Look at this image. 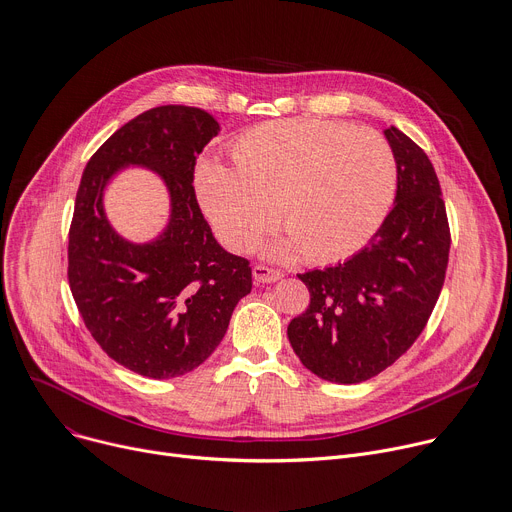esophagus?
Instances as JSON below:
<instances>
[{
    "instance_id": "obj_1",
    "label": "esophagus",
    "mask_w": 512,
    "mask_h": 512,
    "mask_svg": "<svg viewBox=\"0 0 512 512\" xmlns=\"http://www.w3.org/2000/svg\"><path fill=\"white\" fill-rule=\"evenodd\" d=\"M284 277L282 271L277 269H271V267H265V265H255L253 267V280L257 284H273V282H280Z\"/></svg>"
}]
</instances>
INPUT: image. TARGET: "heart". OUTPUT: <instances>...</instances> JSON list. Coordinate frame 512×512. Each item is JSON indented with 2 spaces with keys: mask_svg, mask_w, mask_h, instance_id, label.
Segmentation results:
<instances>
[{
  "mask_svg": "<svg viewBox=\"0 0 512 512\" xmlns=\"http://www.w3.org/2000/svg\"><path fill=\"white\" fill-rule=\"evenodd\" d=\"M237 169L216 159L198 165V204L232 251L253 247L277 222L273 257L298 253L331 263L363 249L386 220L396 194V159L386 138L333 120H280L243 134Z\"/></svg>",
  "mask_w": 512,
  "mask_h": 512,
  "instance_id": "heart-1",
  "label": "heart"
}]
</instances>
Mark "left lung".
<instances>
[{"mask_svg": "<svg viewBox=\"0 0 512 512\" xmlns=\"http://www.w3.org/2000/svg\"><path fill=\"white\" fill-rule=\"evenodd\" d=\"M398 169L394 208L347 261L298 277L310 306L288 327L302 365L335 384H359L392 365L423 333L445 282L449 224L433 163L384 130Z\"/></svg>", "mask_w": 512, "mask_h": 512, "instance_id": "8db88e82", "label": "left lung"}]
</instances>
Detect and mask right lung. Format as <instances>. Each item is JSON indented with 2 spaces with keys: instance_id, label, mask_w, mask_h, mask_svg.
I'll return each mask as SVG.
<instances>
[{
  "instance_id": "1",
  "label": "right lung",
  "mask_w": 512,
  "mask_h": 512,
  "mask_svg": "<svg viewBox=\"0 0 512 512\" xmlns=\"http://www.w3.org/2000/svg\"><path fill=\"white\" fill-rule=\"evenodd\" d=\"M218 132L206 110L159 106L118 128L81 175L69 286L91 337L138 376L169 380L202 365L251 292L249 261L218 245L192 185ZM128 166L153 170L170 196L168 224L147 244L122 238L105 214L107 185Z\"/></svg>"
}]
</instances>
